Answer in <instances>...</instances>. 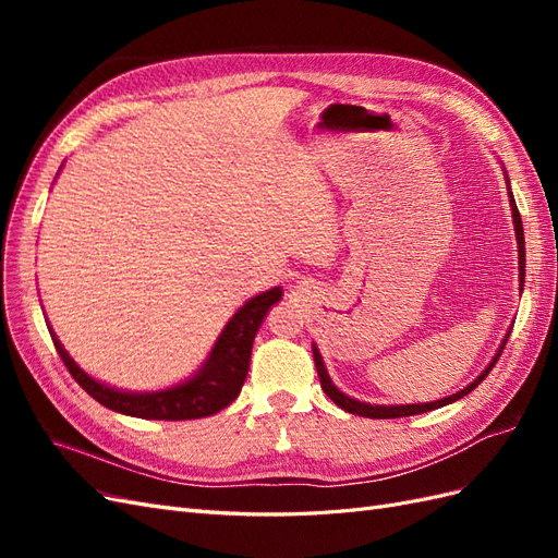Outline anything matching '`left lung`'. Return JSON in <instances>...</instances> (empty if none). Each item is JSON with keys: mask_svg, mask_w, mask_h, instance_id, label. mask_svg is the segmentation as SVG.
<instances>
[{"mask_svg": "<svg viewBox=\"0 0 558 558\" xmlns=\"http://www.w3.org/2000/svg\"><path fill=\"white\" fill-rule=\"evenodd\" d=\"M510 205H512V218H514V230H517V244H519V281H521V289H523V267H526V251H523V228H521V216H519V209L514 205V197H512V191H510ZM510 337V335H508ZM505 344H508V340H505L498 349V353L494 356V361L488 363V367L484 369V373L472 381L470 386H465L463 391L453 393L445 400H435V402H424V404H396V408H384V404H367V402H359L353 400L349 396H344L342 391H337V388L332 386L326 367H324V361H320V353L318 349L314 347V363H316V373H318V379H320V388H324V393L337 404V408H342L344 412L349 414H359V416H367V418H398V416H412V414H424V412H430V410H437V408H445V404L459 400L463 396H468L472 388H477V384H482V379L492 373V367L496 365V361L500 359V353L505 349Z\"/></svg>", "mask_w": 558, "mask_h": 558, "instance_id": "left-lung-1", "label": "left lung"}]
</instances>
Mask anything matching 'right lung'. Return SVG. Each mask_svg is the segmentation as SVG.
Returning <instances> with one entry per match:
<instances>
[{"label":"right lung","instance_id":"add662e5","mask_svg":"<svg viewBox=\"0 0 558 558\" xmlns=\"http://www.w3.org/2000/svg\"><path fill=\"white\" fill-rule=\"evenodd\" d=\"M279 286L272 291H265L256 298H251L246 305L230 318V324L226 326L221 337H218L205 367H202L193 379L181 386L167 388V391L160 393H125L95 381L70 359V353L62 349L53 332H50V337H53V344L60 353V359L64 367L70 369V375L76 379V384L99 404H105V408L128 416L156 421L202 418L221 412L240 396L242 384L248 373L253 337H256L267 310L272 307L275 302H279Z\"/></svg>","mask_w":558,"mask_h":558}]
</instances>
